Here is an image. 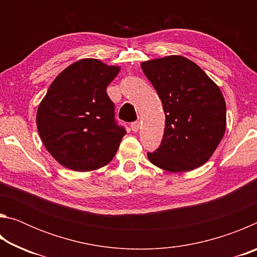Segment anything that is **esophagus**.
I'll return each mask as SVG.
<instances>
[{
	"mask_svg": "<svg viewBox=\"0 0 257 257\" xmlns=\"http://www.w3.org/2000/svg\"><path fill=\"white\" fill-rule=\"evenodd\" d=\"M130 127H132V130L133 132H138V129H139V127H141V122H139V121H135V122H133L132 124H130Z\"/></svg>",
	"mask_w": 257,
	"mask_h": 257,
	"instance_id": "1",
	"label": "esophagus"
}]
</instances>
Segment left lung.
I'll use <instances>...</instances> for the list:
<instances>
[{
	"mask_svg": "<svg viewBox=\"0 0 257 257\" xmlns=\"http://www.w3.org/2000/svg\"><path fill=\"white\" fill-rule=\"evenodd\" d=\"M141 66L165 113L162 142L147 158L170 172L201 167L214 153L227 125V108L220 88L185 56L169 55Z\"/></svg>",
	"mask_w": 257,
	"mask_h": 257,
	"instance_id": "obj_1",
	"label": "left lung"
}]
</instances>
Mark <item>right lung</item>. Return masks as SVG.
<instances>
[{"label": "right lung", "mask_w": 257, "mask_h": 257, "mask_svg": "<svg viewBox=\"0 0 257 257\" xmlns=\"http://www.w3.org/2000/svg\"><path fill=\"white\" fill-rule=\"evenodd\" d=\"M120 71L96 59L72 63L52 82L38 106L36 123L45 149L75 171L111 162L127 132L114 119L106 87Z\"/></svg>", "instance_id": "right-lung-1"}]
</instances>
